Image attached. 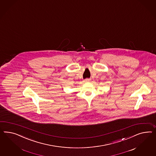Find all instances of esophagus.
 Instances as JSON below:
<instances>
[{
	"mask_svg": "<svg viewBox=\"0 0 156 156\" xmlns=\"http://www.w3.org/2000/svg\"><path fill=\"white\" fill-rule=\"evenodd\" d=\"M84 80L86 81V82H90V78H86V79H85Z\"/></svg>",
	"mask_w": 156,
	"mask_h": 156,
	"instance_id": "1",
	"label": "esophagus"
}]
</instances>
